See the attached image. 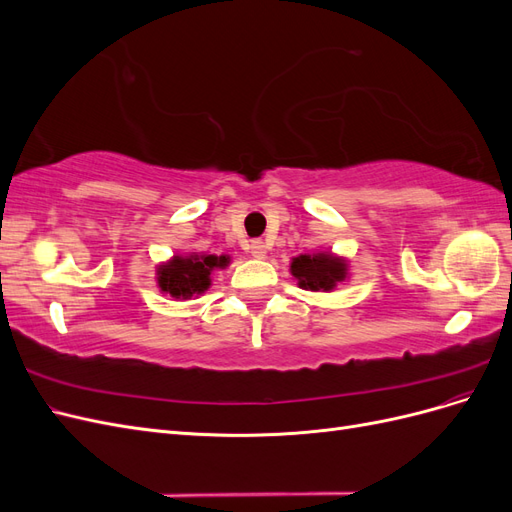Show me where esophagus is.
Instances as JSON below:
<instances>
[{"label": "esophagus", "instance_id": "esophagus-1", "mask_svg": "<svg viewBox=\"0 0 512 512\" xmlns=\"http://www.w3.org/2000/svg\"><path fill=\"white\" fill-rule=\"evenodd\" d=\"M250 250H252V256H254V258H265V256H267V245H265V241H252Z\"/></svg>", "mask_w": 512, "mask_h": 512}]
</instances>
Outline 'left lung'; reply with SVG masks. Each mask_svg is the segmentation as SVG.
Here are the masks:
<instances>
[{"instance_id": "1", "label": "left lung", "mask_w": 512, "mask_h": 512, "mask_svg": "<svg viewBox=\"0 0 512 512\" xmlns=\"http://www.w3.org/2000/svg\"><path fill=\"white\" fill-rule=\"evenodd\" d=\"M290 273L297 286L309 292H331L348 280V260L333 252L299 254L290 262Z\"/></svg>"}]
</instances>
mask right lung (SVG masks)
I'll list each match as a JSON object with an SVG mask.
<instances>
[{
	"mask_svg": "<svg viewBox=\"0 0 512 512\" xmlns=\"http://www.w3.org/2000/svg\"><path fill=\"white\" fill-rule=\"evenodd\" d=\"M230 265V256L222 254H175L170 260L160 262L156 269V282L164 294L173 299H192L205 294L211 288V275Z\"/></svg>",
	"mask_w": 512,
	"mask_h": 512,
	"instance_id": "add662e5",
	"label": "right lung"
}]
</instances>
